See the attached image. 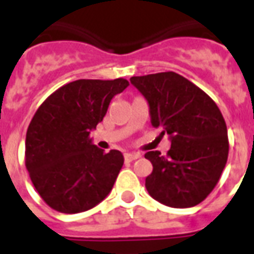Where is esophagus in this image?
Returning <instances> with one entry per match:
<instances>
[{
    "label": "esophagus",
    "instance_id": "esophagus-1",
    "mask_svg": "<svg viewBox=\"0 0 254 254\" xmlns=\"http://www.w3.org/2000/svg\"><path fill=\"white\" fill-rule=\"evenodd\" d=\"M141 155L140 154H125L124 155V159H125V162H133V160L138 159Z\"/></svg>",
    "mask_w": 254,
    "mask_h": 254
}]
</instances>
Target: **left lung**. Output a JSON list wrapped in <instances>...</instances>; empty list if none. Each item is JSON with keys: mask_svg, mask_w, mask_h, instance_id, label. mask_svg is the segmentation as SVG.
<instances>
[{"mask_svg": "<svg viewBox=\"0 0 254 254\" xmlns=\"http://www.w3.org/2000/svg\"><path fill=\"white\" fill-rule=\"evenodd\" d=\"M130 83L148 100L151 124L169 134L167 155L145 154L154 170L145 188L155 200L173 208L200 204L213 190L227 156V127L216 103L176 72L134 76Z\"/></svg>", "mask_w": 254, "mask_h": 254, "instance_id": "obj_1", "label": "left lung"}]
</instances>
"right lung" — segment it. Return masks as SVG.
<instances>
[{"label": "right lung", "mask_w": 254, "mask_h": 254, "mask_svg": "<svg viewBox=\"0 0 254 254\" xmlns=\"http://www.w3.org/2000/svg\"><path fill=\"white\" fill-rule=\"evenodd\" d=\"M125 78L76 80L54 91L36 110L25 136V167L53 209L78 213L110 193L124 165L120 151L103 152L89 133L102 122Z\"/></svg>", "instance_id": "1"}]
</instances>
